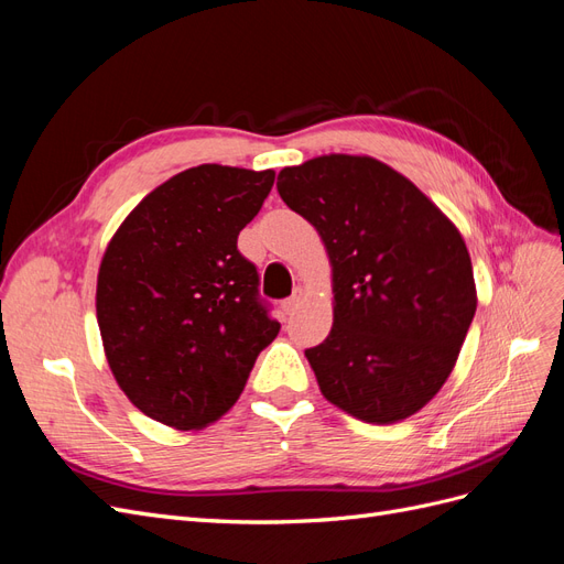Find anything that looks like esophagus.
I'll use <instances>...</instances> for the list:
<instances>
[{
	"mask_svg": "<svg viewBox=\"0 0 564 564\" xmlns=\"http://www.w3.org/2000/svg\"><path fill=\"white\" fill-rule=\"evenodd\" d=\"M301 299H303V294H301V289H296V292L289 296V299H284L282 301V311H284V315H292L296 308H299V303H301Z\"/></svg>",
	"mask_w": 564,
	"mask_h": 564,
	"instance_id": "1",
	"label": "esophagus"
}]
</instances>
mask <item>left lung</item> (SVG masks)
<instances>
[{"instance_id":"left-lung-1","label":"left lung","mask_w":564,"mask_h":564,"mask_svg":"<svg viewBox=\"0 0 564 564\" xmlns=\"http://www.w3.org/2000/svg\"><path fill=\"white\" fill-rule=\"evenodd\" d=\"M278 193L315 226L332 263L334 327L305 350L322 395L367 423L416 414L447 381L477 308L464 237L373 158L284 166Z\"/></svg>"}]
</instances>
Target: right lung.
Segmentation results:
<instances>
[{"instance_id":"right-lung-1","label":"right lung","mask_w":564,"mask_h":564,"mask_svg":"<svg viewBox=\"0 0 564 564\" xmlns=\"http://www.w3.org/2000/svg\"><path fill=\"white\" fill-rule=\"evenodd\" d=\"M272 183V169H185L112 235L96 317L112 377L145 416L178 431L214 423L278 336L259 272L237 249Z\"/></svg>"}]
</instances>
